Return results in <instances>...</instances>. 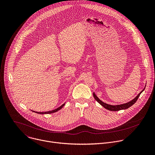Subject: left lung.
Segmentation results:
<instances>
[{"instance_id": "obj_1", "label": "left lung", "mask_w": 155, "mask_h": 155, "mask_svg": "<svg viewBox=\"0 0 155 155\" xmlns=\"http://www.w3.org/2000/svg\"><path fill=\"white\" fill-rule=\"evenodd\" d=\"M144 89H145V88L133 100H132L131 101H129L128 103H126V104H122V105H110L107 104H105V103L101 101L95 95V94L94 93H93V95H94V98L97 100V101H98L102 107H104L105 108H106V109H107V110H108L110 111H119V110H125V109H127V108H130V107H131L133 104H134L136 102V101L138 99L139 97L140 96V94L144 91Z\"/></svg>"}]
</instances>
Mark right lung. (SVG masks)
I'll list each match as a JSON object with an SVG mask.
<instances>
[{
  "label": "right lung",
  "instance_id": "1",
  "mask_svg": "<svg viewBox=\"0 0 155 155\" xmlns=\"http://www.w3.org/2000/svg\"><path fill=\"white\" fill-rule=\"evenodd\" d=\"M65 104H63L61 107H60L59 108H57V109H55V110H52V111H47V112H35V111H33V112H35V113H38V114H51V113H56L57 111H59L60 110H61L63 107H64V105Z\"/></svg>",
  "mask_w": 155,
  "mask_h": 155
}]
</instances>
